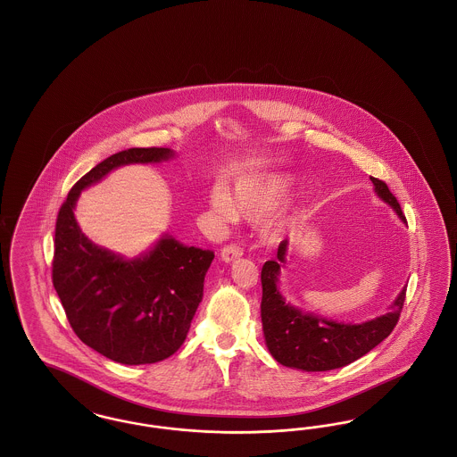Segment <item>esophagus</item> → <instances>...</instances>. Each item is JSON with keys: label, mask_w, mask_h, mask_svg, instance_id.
<instances>
[{"label": "esophagus", "mask_w": 457, "mask_h": 457, "mask_svg": "<svg viewBox=\"0 0 457 457\" xmlns=\"http://www.w3.org/2000/svg\"><path fill=\"white\" fill-rule=\"evenodd\" d=\"M243 255V250L239 248L238 245L231 243V245H226L222 250H220V259L224 262L235 261Z\"/></svg>", "instance_id": "obj_1"}]
</instances>
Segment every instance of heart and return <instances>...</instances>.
Instances as JSON below:
<instances>
[{"label": "heart", "mask_w": 457, "mask_h": 457, "mask_svg": "<svg viewBox=\"0 0 457 457\" xmlns=\"http://www.w3.org/2000/svg\"><path fill=\"white\" fill-rule=\"evenodd\" d=\"M286 194V185L281 179H241L235 188V200L226 188L216 187L211 195V205L219 218L231 220L237 212L259 218L270 211ZM265 233L270 239L279 238L283 233V220L276 219L265 226Z\"/></svg>", "instance_id": "obj_1"}]
</instances>
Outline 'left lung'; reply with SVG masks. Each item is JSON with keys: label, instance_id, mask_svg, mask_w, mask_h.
I'll list each match as a JSON object with an SVG mask.
<instances>
[{"label": "left lung", "instance_id": "1", "mask_svg": "<svg viewBox=\"0 0 457 457\" xmlns=\"http://www.w3.org/2000/svg\"><path fill=\"white\" fill-rule=\"evenodd\" d=\"M377 195L389 204L406 222L397 198L386 181L371 178ZM287 252V239L278 248V261H267L262 267V327L265 345L284 367L326 371L341 369L380 345L397 324L404 306L406 287L391 304L389 313L363 324H339L320 315L303 313L284 300L278 289V276Z\"/></svg>", "mask_w": 457, "mask_h": 457}]
</instances>
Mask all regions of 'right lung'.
Here are the masks:
<instances>
[{"mask_svg":"<svg viewBox=\"0 0 457 457\" xmlns=\"http://www.w3.org/2000/svg\"><path fill=\"white\" fill-rule=\"evenodd\" d=\"M171 149L112 154L84 174L66 196L54 229L53 286L73 332L88 348L123 365L166 360L183 345L214 252L162 237L151 252L125 261L94 245L75 220L80 192L133 162H161Z\"/></svg>","mask_w":457,"mask_h":457,"instance_id":"right-lung-1","label":"right lung"}]
</instances>
